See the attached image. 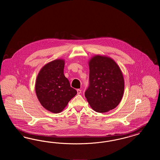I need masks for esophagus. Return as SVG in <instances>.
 <instances>
[{
    "label": "esophagus",
    "mask_w": 160,
    "mask_h": 160,
    "mask_svg": "<svg viewBox=\"0 0 160 160\" xmlns=\"http://www.w3.org/2000/svg\"><path fill=\"white\" fill-rule=\"evenodd\" d=\"M77 94H78V95H79V94H80V93H81V92H82V90L78 89H77Z\"/></svg>",
    "instance_id": "obj_1"
}]
</instances>
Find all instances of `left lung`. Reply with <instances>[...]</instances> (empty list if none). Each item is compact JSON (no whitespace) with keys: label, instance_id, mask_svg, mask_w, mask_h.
<instances>
[{"label":"left lung","instance_id":"1","mask_svg":"<svg viewBox=\"0 0 160 160\" xmlns=\"http://www.w3.org/2000/svg\"><path fill=\"white\" fill-rule=\"evenodd\" d=\"M89 84L84 92L92 108L105 113L118 106L124 91L122 71L112 59L101 56L89 62Z\"/></svg>","mask_w":160,"mask_h":160}]
</instances>
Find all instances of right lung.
Returning a JSON list of instances; mask_svg holds the SVG:
<instances>
[{
	"mask_svg": "<svg viewBox=\"0 0 160 160\" xmlns=\"http://www.w3.org/2000/svg\"><path fill=\"white\" fill-rule=\"evenodd\" d=\"M65 62L57 59L46 64L40 70L36 80L38 100L47 110L58 113L77 94L63 74Z\"/></svg>",
	"mask_w": 160,
	"mask_h": 160,
	"instance_id": "right-lung-1",
	"label": "right lung"
}]
</instances>
